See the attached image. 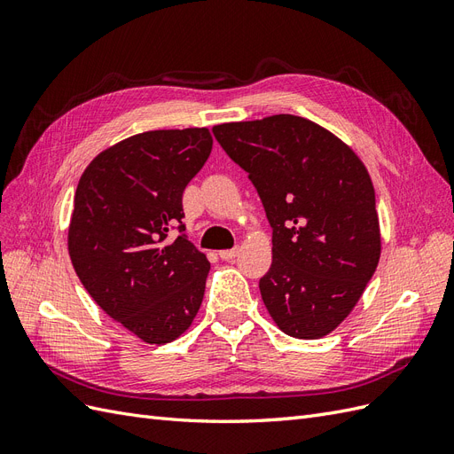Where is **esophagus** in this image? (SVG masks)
<instances>
[{"label": "esophagus", "mask_w": 454, "mask_h": 454, "mask_svg": "<svg viewBox=\"0 0 454 454\" xmlns=\"http://www.w3.org/2000/svg\"><path fill=\"white\" fill-rule=\"evenodd\" d=\"M237 254H239V248H232V250H222V252H219V257L225 259V261H231V259H235V257H237Z\"/></svg>", "instance_id": "34e87169"}]
</instances>
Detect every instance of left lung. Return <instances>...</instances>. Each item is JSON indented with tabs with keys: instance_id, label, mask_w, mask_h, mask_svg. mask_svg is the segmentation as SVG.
Masks as SVG:
<instances>
[{
	"instance_id": "8db88e82",
	"label": "left lung",
	"mask_w": 454,
	"mask_h": 454,
	"mask_svg": "<svg viewBox=\"0 0 454 454\" xmlns=\"http://www.w3.org/2000/svg\"><path fill=\"white\" fill-rule=\"evenodd\" d=\"M215 140L263 202L272 265L259 280L284 333L318 339L358 303L380 257L375 189L354 151L297 115L223 122Z\"/></svg>"
}]
</instances>
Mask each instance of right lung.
<instances>
[{"label":"right lung","instance_id":"obj_1","mask_svg":"<svg viewBox=\"0 0 454 454\" xmlns=\"http://www.w3.org/2000/svg\"><path fill=\"white\" fill-rule=\"evenodd\" d=\"M212 151L208 129L149 130L102 151L75 191L67 250L107 316L149 345L197 316L210 263L187 240L182 197ZM181 232L172 243L169 231Z\"/></svg>","mask_w":454,"mask_h":454}]
</instances>
